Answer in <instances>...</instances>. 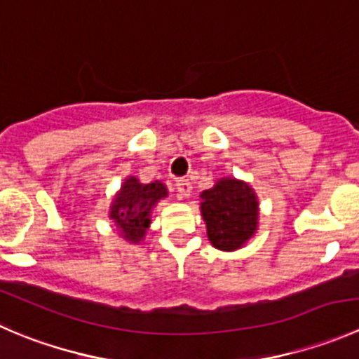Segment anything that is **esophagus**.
<instances>
[{
  "label": "esophagus",
  "mask_w": 359,
  "mask_h": 359,
  "mask_svg": "<svg viewBox=\"0 0 359 359\" xmlns=\"http://www.w3.org/2000/svg\"><path fill=\"white\" fill-rule=\"evenodd\" d=\"M175 186H177V191H179L180 196H189L191 189H193V187H191V182L187 179L175 180Z\"/></svg>",
  "instance_id": "34e87169"
}]
</instances>
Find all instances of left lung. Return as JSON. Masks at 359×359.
I'll return each instance as SVG.
<instances>
[{"label":"left lung","instance_id":"8db88e82","mask_svg":"<svg viewBox=\"0 0 359 359\" xmlns=\"http://www.w3.org/2000/svg\"><path fill=\"white\" fill-rule=\"evenodd\" d=\"M208 240L221 250L240 249L257 226V200L245 182L222 179L201 193Z\"/></svg>","mask_w":359,"mask_h":359}]
</instances>
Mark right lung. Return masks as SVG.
<instances>
[{
	"instance_id": "obj_1",
	"label": "right lung",
	"mask_w": 359,
	"mask_h": 359,
	"mask_svg": "<svg viewBox=\"0 0 359 359\" xmlns=\"http://www.w3.org/2000/svg\"><path fill=\"white\" fill-rule=\"evenodd\" d=\"M165 196L166 187L159 180L152 184H140L135 177L126 179L110 212V217L117 224L121 235L130 242H140L145 229L151 224L152 207Z\"/></svg>"
}]
</instances>
